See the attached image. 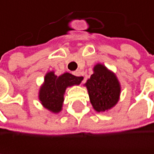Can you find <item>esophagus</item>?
Returning a JSON list of instances; mask_svg holds the SVG:
<instances>
[{
  "instance_id": "obj_1",
  "label": "esophagus",
  "mask_w": 154,
  "mask_h": 154,
  "mask_svg": "<svg viewBox=\"0 0 154 154\" xmlns=\"http://www.w3.org/2000/svg\"><path fill=\"white\" fill-rule=\"evenodd\" d=\"M73 74L77 77H81V79L83 80V74L81 71H75V72H73Z\"/></svg>"
}]
</instances>
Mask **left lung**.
Listing matches in <instances>:
<instances>
[{
  "label": "left lung",
  "mask_w": 154,
  "mask_h": 154,
  "mask_svg": "<svg viewBox=\"0 0 154 154\" xmlns=\"http://www.w3.org/2000/svg\"><path fill=\"white\" fill-rule=\"evenodd\" d=\"M85 85L91 103L97 112H105L117 103L121 91L119 82L103 65L97 64L94 67V73Z\"/></svg>",
  "instance_id": "8db88e82"
}]
</instances>
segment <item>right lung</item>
Segmentation results:
<instances>
[{
	"mask_svg": "<svg viewBox=\"0 0 154 154\" xmlns=\"http://www.w3.org/2000/svg\"><path fill=\"white\" fill-rule=\"evenodd\" d=\"M81 77L71 73H63L56 76L52 72H48L44 79V84L40 90L39 98L42 105L52 112H59L62 110L63 94L68 86L81 83Z\"/></svg>",
	"mask_w": 154,
	"mask_h": 154,
	"instance_id": "add662e5",
	"label": "right lung"
}]
</instances>
